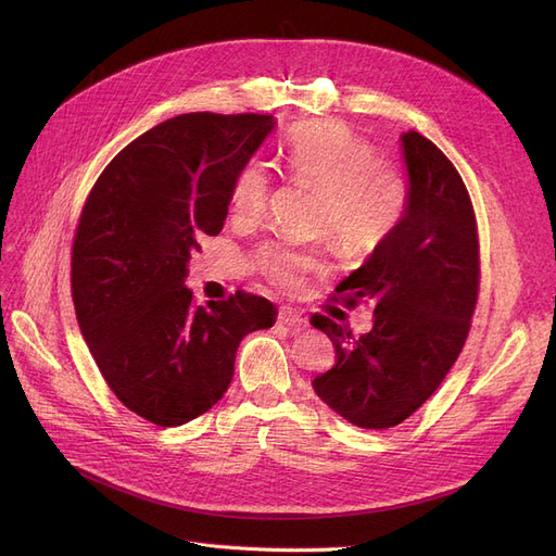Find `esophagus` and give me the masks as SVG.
Here are the masks:
<instances>
[{
  "label": "esophagus",
  "instance_id": "obj_1",
  "mask_svg": "<svg viewBox=\"0 0 556 556\" xmlns=\"http://www.w3.org/2000/svg\"><path fill=\"white\" fill-rule=\"evenodd\" d=\"M278 323L280 325H285V327H292V329H301V327H304V323H306V319L304 317H301L296 311H292V308H280L278 311Z\"/></svg>",
  "mask_w": 556,
  "mask_h": 556
}]
</instances>
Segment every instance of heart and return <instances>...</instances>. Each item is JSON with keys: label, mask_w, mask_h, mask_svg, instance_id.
Returning <instances> with one entry per match:
<instances>
[{"label": "heart", "mask_w": 556, "mask_h": 556, "mask_svg": "<svg viewBox=\"0 0 556 556\" xmlns=\"http://www.w3.org/2000/svg\"><path fill=\"white\" fill-rule=\"evenodd\" d=\"M290 178L323 192L315 233L329 237L343 257H368L390 241L408 213V182L376 148L339 123H306L285 139ZM271 201V176L250 162L231 182L229 206L241 220H257ZM257 264L268 280L296 290L317 271V257L290 248H264Z\"/></svg>", "instance_id": "1"}]
</instances>
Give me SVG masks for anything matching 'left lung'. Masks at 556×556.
<instances>
[{
	"label": "left lung",
	"instance_id": "left-lung-1",
	"mask_svg": "<svg viewBox=\"0 0 556 556\" xmlns=\"http://www.w3.org/2000/svg\"><path fill=\"white\" fill-rule=\"evenodd\" d=\"M401 146L408 213L333 294L348 306H376L371 331L352 336L327 315L311 317L336 350L313 390L362 429L401 425L439 390L466 343L480 290L478 223L459 172L419 131L403 134Z\"/></svg>",
	"mask_w": 556,
	"mask_h": 556
}]
</instances>
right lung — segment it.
<instances>
[{
  "label": "right lung",
  "mask_w": 556,
  "mask_h": 556,
  "mask_svg": "<svg viewBox=\"0 0 556 556\" xmlns=\"http://www.w3.org/2000/svg\"><path fill=\"white\" fill-rule=\"evenodd\" d=\"M274 115L182 113L117 153L90 190L72 245L83 339L125 406L180 427L223 399L243 336L276 323L268 299L237 290L197 306L185 288L199 239L220 233L237 174Z\"/></svg>",
  "instance_id": "add662e5"
}]
</instances>
